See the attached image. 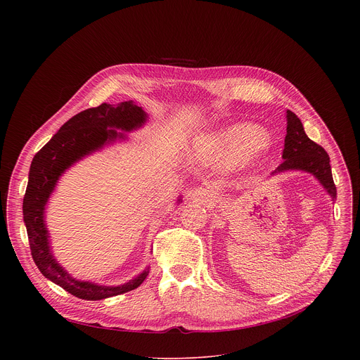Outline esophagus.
<instances>
[{
  "instance_id": "esophagus-1",
  "label": "esophagus",
  "mask_w": 360,
  "mask_h": 360,
  "mask_svg": "<svg viewBox=\"0 0 360 360\" xmlns=\"http://www.w3.org/2000/svg\"><path fill=\"white\" fill-rule=\"evenodd\" d=\"M186 199H191L193 202H198L200 205H210L212 203L214 199V193L211 189L208 188H192L186 191Z\"/></svg>"
}]
</instances>
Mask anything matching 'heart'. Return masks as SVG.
Wrapping results in <instances>:
<instances>
[{
  "mask_svg": "<svg viewBox=\"0 0 360 360\" xmlns=\"http://www.w3.org/2000/svg\"><path fill=\"white\" fill-rule=\"evenodd\" d=\"M266 134L261 129L240 125L217 138L202 141L196 146V155L202 161L231 167L249 160L266 145Z\"/></svg>",
  "mask_w": 360,
  "mask_h": 360,
  "instance_id": "obj_1",
  "label": "heart"
}]
</instances>
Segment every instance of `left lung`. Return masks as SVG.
<instances>
[{
	"label": "left lung",
	"mask_w": 360,
	"mask_h": 360,
	"mask_svg": "<svg viewBox=\"0 0 360 360\" xmlns=\"http://www.w3.org/2000/svg\"><path fill=\"white\" fill-rule=\"evenodd\" d=\"M286 136L282 158L283 162L272 172V175L286 171H303L312 174L321 185L330 195L332 200L336 199V186L332 178L330 160L326 150L307 138L300 120L292 112L286 111Z\"/></svg>",
	"instance_id": "1"
}]
</instances>
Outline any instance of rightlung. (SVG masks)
I'll return each instance as SVG.
<instances>
[{"instance_id": "obj_1", "label": "right lung", "mask_w": 360, "mask_h": 360, "mask_svg": "<svg viewBox=\"0 0 360 360\" xmlns=\"http://www.w3.org/2000/svg\"><path fill=\"white\" fill-rule=\"evenodd\" d=\"M146 120L145 111L132 101L121 102L117 107L101 104L96 108L85 110L67 121L48 143L35 153L31 162L28 185L22 200V215L32 259L46 279L79 299L101 300L129 292L145 281L149 268L120 286H102L72 278L57 262L51 250L49 235L44 221L46 202L54 192L58 179L68 168L105 145L117 139H125V134L117 129L131 132L141 128ZM176 202H182L181 198Z\"/></svg>"}]
</instances>
